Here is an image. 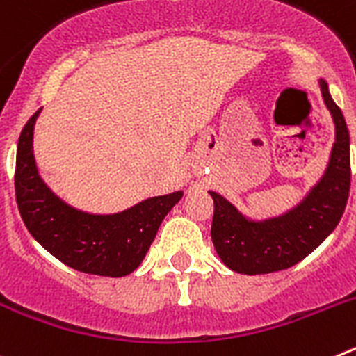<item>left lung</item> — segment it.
Returning <instances> with one entry per match:
<instances>
[{
	"label": "left lung",
	"instance_id": "left-lung-1",
	"mask_svg": "<svg viewBox=\"0 0 356 356\" xmlns=\"http://www.w3.org/2000/svg\"><path fill=\"white\" fill-rule=\"evenodd\" d=\"M319 87L335 124V143L325 175L298 205L280 216L253 219L210 191L213 248L232 271L267 275L289 269L312 253L341 221L350 196V131L326 80L319 78Z\"/></svg>",
	"mask_w": 356,
	"mask_h": 356
}]
</instances>
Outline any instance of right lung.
Returning <instances> with one entry per match:
<instances>
[{"label": "right lung", "mask_w": 356, "mask_h": 356, "mask_svg": "<svg viewBox=\"0 0 356 356\" xmlns=\"http://www.w3.org/2000/svg\"><path fill=\"white\" fill-rule=\"evenodd\" d=\"M40 110L19 135L15 200L31 237L65 266L87 275L121 278L134 273L155 241L160 222L184 191L147 197L115 213L74 209L40 178L33 155V128Z\"/></svg>", "instance_id": "obj_1"}]
</instances>
